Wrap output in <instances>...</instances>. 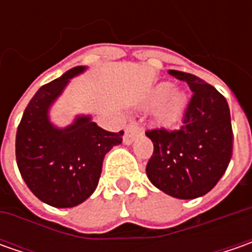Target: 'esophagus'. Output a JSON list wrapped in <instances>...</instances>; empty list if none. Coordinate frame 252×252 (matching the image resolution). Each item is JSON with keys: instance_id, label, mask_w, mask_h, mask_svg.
Here are the masks:
<instances>
[{"instance_id": "esophagus-1", "label": "esophagus", "mask_w": 252, "mask_h": 252, "mask_svg": "<svg viewBox=\"0 0 252 252\" xmlns=\"http://www.w3.org/2000/svg\"><path fill=\"white\" fill-rule=\"evenodd\" d=\"M141 133V127L139 126V123L137 122H130L129 125H127V127H126V131H125V136H123V143L125 144H131L134 139L139 136Z\"/></svg>"}]
</instances>
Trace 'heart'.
<instances>
[{
	"mask_svg": "<svg viewBox=\"0 0 252 252\" xmlns=\"http://www.w3.org/2000/svg\"><path fill=\"white\" fill-rule=\"evenodd\" d=\"M149 103L156 106L154 115L157 121L161 123H172L184 111L187 105V95L181 90L171 88L169 84L161 83L151 92Z\"/></svg>",
	"mask_w": 252,
	"mask_h": 252,
	"instance_id": "heart-1",
	"label": "heart"
}]
</instances>
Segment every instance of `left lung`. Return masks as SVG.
<instances>
[{"label": "left lung", "instance_id": "8db88e82", "mask_svg": "<svg viewBox=\"0 0 252 252\" xmlns=\"http://www.w3.org/2000/svg\"><path fill=\"white\" fill-rule=\"evenodd\" d=\"M193 92L177 130L146 131L154 153L146 172L150 182L172 198L206 195L223 177L233 154L231 118L226 98L193 74L169 70Z\"/></svg>", "mask_w": 252, "mask_h": 252}]
</instances>
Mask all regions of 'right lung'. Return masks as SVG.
Wrapping results in <instances>:
<instances>
[{
  "instance_id": "add662e5",
  "label": "right lung",
  "mask_w": 252,
  "mask_h": 252,
  "mask_svg": "<svg viewBox=\"0 0 252 252\" xmlns=\"http://www.w3.org/2000/svg\"><path fill=\"white\" fill-rule=\"evenodd\" d=\"M85 70V65L74 67L39 88L16 131V164L25 184L36 198L54 208H74L90 198L98 187L106 153L122 143L123 130H103L90 115H78L65 127L50 121L52 105L70 80Z\"/></svg>"
}]
</instances>
